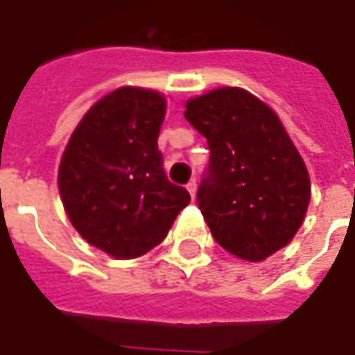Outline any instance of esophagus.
I'll return each instance as SVG.
<instances>
[{
    "mask_svg": "<svg viewBox=\"0 0 355 355\" xmlns=\"http://www.w3.org/2000/svg\"><path fill=\"white\" fill-rule=\"evenodd\" d=\"M187 188H188V192H190V196H192V198L196 196V188H198L196 178H192V180H190V182L187 184Z\"/></svg>",
    "mask_w": 355,
    "mask_h": 355,
    "instance_id": "obj_1",
    "label": "esophagus"
}]
</instances>
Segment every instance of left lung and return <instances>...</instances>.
Returning <instances> with one entry per match:
<instances>
[{"label": "left lung", "instance_id": "left-lung-1", "mask_svg": "<svg viewBox=\"0 0 355 355\" xmlns=\"http://www.w3.org/2000/svg\"><path fill=\"white\" fill-rule=\"evenodd\" d=\"M184 118L208 139L198 208L233 257L268 259L295 237L311 200L307 167L278 114L241 87L187 103Z\"/></svg>", "mask_w": 355, "mask_h": 355}]
</instances>
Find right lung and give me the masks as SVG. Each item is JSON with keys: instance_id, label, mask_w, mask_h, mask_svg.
I'll use <instances>...</instances> for the list:
<instances>
[{"instance_id": "right-lung-1", "label": "right lung", "mask_w": 355, "mask_h": 355, "mask_svg": "<svg viewBox=\"0 0 355 355\" xmlns=\"http://www.w3.org/2000/svg\"><path fill=\"white\" fill-rule=\"evenodd\" d=\"M165 110L157 91L118 87L87 110L60 161L58 188L71 225L114 259L157 247L190 202L163 171Z\"/></svg>"}]
</instances>
